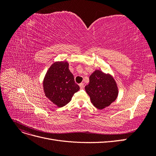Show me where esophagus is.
I'll list each match as a JSON object with an SVG mask.
<instances>
[{
    "mask_svg": "<svg viewBox=\"0 0 156 156\" xmlns=\"http://www.w3.org/2000/svg\"><path fill=\"white\" fill-rule=\"evenodd\" d=\"M79 87H80V88H81V89H83L84 87V84L83 83H80L79 84Z\"/></svg>",
    "mask_w": 156,
    "mask_h": 156,
    "instance_id": "esophagus-1",
    "label": "esophagus"
}]
</instances>
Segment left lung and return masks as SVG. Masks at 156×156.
Returning a JSON list of instances; mask_svg holds the SVG:
<instances>
[{
	"instance_id": "1",
	"label": "left lung",
	"mask_w": 156,
	"mask_h": 156,
	"mask_svg": "<svg viewBox=\"0 0 156 156\" xmlns=\"http://www.w3.org/2000/svg\"><path fill=\"white\" fill-rule=\"evenodd\" d=\"M85 90L94 106L98 109L109 106L119 95V88L114 77L99 69L94 71L89 77Z\"/></svg>"
}]
</instances>
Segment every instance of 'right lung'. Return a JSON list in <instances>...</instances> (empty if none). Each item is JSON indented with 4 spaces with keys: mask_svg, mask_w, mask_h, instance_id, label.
Here are the masks:
<instances>
[{
    "mask_svg": "<svg viewBox=\"0 0 156 156\" xmlns=\"http://www.w3.org/2000/svg\"><path fill=\"white\" fill-rule=\"evenodd\" d=\"M43 87L46 98L58 107L68 103L80 89L67 61L55 62L51 66L44 77Z\"/></svg>",
    "mask_w": 156,
    "mask_h": 156,
    "instance_id": "1",
    "label": "right lung"
}]
</instances>
